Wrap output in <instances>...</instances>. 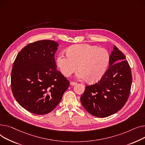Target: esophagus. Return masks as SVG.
Instances as JSON below:
<instances>
[{
  "label": "esophagus",
  "mask_w": 145,
  "mask_h": 145,
  "mask_svg": "<svg viewBox=\"0 0 145 145\" xmlns=\"http://www.w3.org/2000/svg\"><path fill=\"white\" fill-rule=\"evenodd\" d=\"M77 84L76 82H70V85L71 86H75V85Z\"/></svg>",
  "instance_id": "obj_1"
}]
</instances>
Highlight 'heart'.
Returning a JSON list of instances; mask_svg holds the SVG:
<instances>
[{
	"instance_id": "heart-1",
	"label": "heart",
	"mask_w": 145,
	"mask_h": 145,
	"mask_svg": "<svg viewBox=\"0 0 145 145\" xmlns=\"http://www.w3.org/2000/svg\"><path fill=\"white\" fill-rule=\"evenodd\" d=\"M110 61L108 51L88 44H75L67 50V54L60 53L57 63L62 74L69 76L78 69L76 77L88 82H97L107 71Z\"/></svg>"
}]
</instances>
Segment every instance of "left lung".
I'll return each mask as SVG.
<instances>
[{"instance_id":"1","label":"left lung","mask_w":145,"mask_h":145,"mask_svg":"<svg viewBox=\"0 0 145 145\" xmlns=\"http://www.w3.org/2000/svg\"><path fill=\"white\" fill-rule=\"evenodd\" d=\"M115 46L110 55L109 68L97 83L87 86L81 103L93 116L105 118L116 113L129 98L132 82L130 66Z\"/></svg>"}]
</instances>
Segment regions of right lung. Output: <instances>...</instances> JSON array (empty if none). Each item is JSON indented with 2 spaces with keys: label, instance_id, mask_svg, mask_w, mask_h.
Segmentation results:
<instances>
[{
  "label": "right lung",
  "instance_id": "right-lung-1",
  "mask_svg": "<svg viewBox=\"0 0 145 145\" xmlns=\"http://www.w3.org/2000/svg\"><path fill=\"white\" fill-rule=\"evenodd\" d=\"M58 44L40 40L25 46L17 56L11 72V88L17 102L37 115L52 112L70 82L57 70L54 55Z\"/></svg>",
  "mask_w": 145,
  "mask_h": 145
}]
</instances>
